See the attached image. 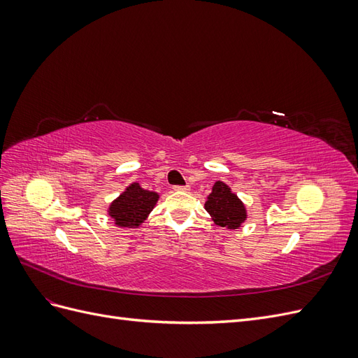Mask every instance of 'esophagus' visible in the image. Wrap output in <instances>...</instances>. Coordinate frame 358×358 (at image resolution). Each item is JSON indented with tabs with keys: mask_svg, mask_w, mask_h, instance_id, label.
<instances>
[{
	"mask_svg": "<svg viewBox=\"0 0 358 358\" xmlns=\"http://www.w3.org/2000/svg\"><path fill=\"white\" fill-rule=\"evenodd\" d=\"M173 189H175V191H189V185H176V187H173Z\"/></svg>",
	"mask_w": 358,
	"mask_h": 358,
	"instance_id": "esophagus-1",
	"label": "esophagus"
}]
</instances>
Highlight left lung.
<instances>
[{
	"label": "left lung",
	"instance_id": "left-lung-1",
	"mask_svg": "<svg viewBox=\"0 0 358 358\" xmlns=\"http://www.w3.org/2000/svg\"><path fill=\"white\" fill-rule=\"evenodd\" d=\"M204 209L209 212L216 225L236 230L246 220V209L241 199L231 192L224 182H215L212 192L204 203Z\"/></svg>",
	"mask_w": 358,
	"mask_h": 358
}]
</instances>
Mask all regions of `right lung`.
Returning a JSON list of instances; mask_svg holds the SVG:
<instances>
[{
    "instance_id": "right-lung-1",
    "label": "right lung",
    "mask_w": 358,
    "mask_h": 358,
    "mask_svg": "<svg viewBox=\"0 0 358 358\" xmlns=\"http://www.w3.org/2000/svg\"><path fill=\"white\" fill-rule=\"evenodd\" d=\"M158 199L159 196L157 192L143 189L134 182L127 187L121 196L112 201L109 215L110 218H113L115 225L136 229L152 212Z\"/></svg>"
}]
</instances>
